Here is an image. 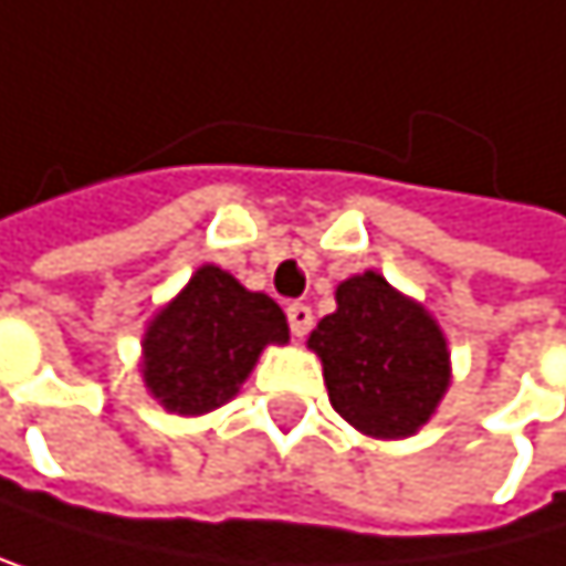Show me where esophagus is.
I'll use <instances>...</instances> for the list:
<instances>
[{
	"mask_svg": "<svg viewBox=\"0 0 566 566\" xmlns=\"http://www.w3.org/2000/svg\"><path fill=\"white\" fill-rule=\"evenodd\" d=\"M286 317H290L293 338H304V334L311 331V324H314V314H311L307 304H290V307H286Z\"/></svg>",
	"mask_w": 566,
	"mask_h": 566,
	"instance_id": "1",
	"label": "esophagus"
}]
</instances>
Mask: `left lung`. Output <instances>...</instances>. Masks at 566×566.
I'll use <instances>...</instances> for the list:
<instances>
[{"instance_id": "obj_1", "label": "left lung", "mask_w": 566, "mask_h": 566, "mask_svg": "<svg viewBox=\"0 0 566 566\" xmlns=\"http://www.w3.org/2000/svg\"><path fill=\"white\" fill-rule=\"evenodd\" d=\"M334 304L307 338L331 406L365 437H413L451 389L444 327L379 270L342 280Z\"/></svg>"}]
</instances>
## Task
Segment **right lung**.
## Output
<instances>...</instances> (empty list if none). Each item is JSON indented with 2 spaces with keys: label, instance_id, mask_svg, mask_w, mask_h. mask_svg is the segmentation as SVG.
<instances>
[{
  "label": "right lung",
  "instance_id": "1",
  "mask_svg": "<svg viewBox=\"0 0 566 566\" xmlns=\"http://www.w3.org/2000/svg\"><path fill=\"white\" fill-rule=\"evenodd\" d=\"M286 342L290 324L273 296L205 262L146 321L143 386L167 413L205 417L239 396L262 352Z\"/></svg>",
  "mask_w": 566,
  "mask_h": 566
}]
</instances>
